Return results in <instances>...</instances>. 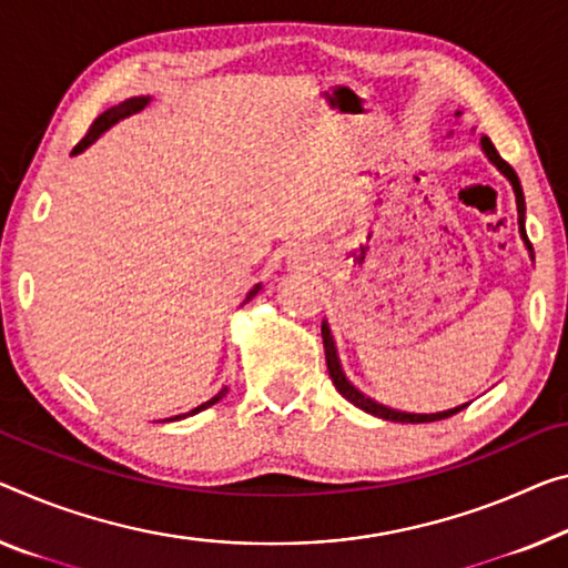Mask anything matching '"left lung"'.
Listing matches in <instances>:
<instances>
[{
	"label": "left lung",
	"mask_w": 568,
	"mask_h": 568,
	"mask_svg": "<svg viewBox=\"0 0 568 568\" xmlns=\"http://www.w3.org/2000/svg\"><path fill=\"white\" fill-rule=\"evenodd\" d=\"M483 150H485L487 156H490V162L495 164V168L500 170V172L505 174V178L510 180L513 190H516L520 235H523V241H526L528 251H534V248H530V241H528V235H526V225H523V217H526V200H523V190H520V180H518L516 170H513L510 164L505 162L500 154H497L495 144H493L487 136L483 139ZM322 343H325V361H327V371H329V378H333V383H335V388H337L339 394H343L347 400H351V404H355L357 408H363L365 414H373V416H378V418H386V422H398V424H426V422H442V418L455 416L457 412H462V408L467 406V404H465V406H459V408H449V412H442V414H404V412H394V408H386V406L375 404V400L365 398V396L361 394V390L353 388L351 381H347L345 375H343V368H339V361H337V353H335L333 335H329V327H327V325H322Z\"/></svg>",
	"instance_id": "8db88e82"
}]
</instances>
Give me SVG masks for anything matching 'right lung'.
<instances>
[{"label": "right lung", "instance_id": "right-lung-1", "mask_svg": "<svg viewBox=\"0 0 568 568\" xmlns=\"http://www.w3.org/2000/svg\"><path fill=\"white\" fill-rule=\"evenodd\" d=\"M146 101H150V99H144V95H139V99H129V101H124V103H119V106H111L109 111H103L101 116L95 119L93 124H91L89 134H85V136L81 139V142H78V144L73 146V154L83 152L85 146H89L91 142H95V139H99L103 132H106V129H109L111 124H116L119 119L132 116V113L142 111V109L146 106ZM258 290H261V286H254V290L248 292L246 300H251V296H254ZM225 394H229V388H221V390H217V394H215L211 400H205V404H200L197 408H193V412H187V414H182V416H174V418H185V416H193V414H197V412H203V408H211V406H213V404H217V400H221Z\"/></svg>", "mask_w": 568, "mask_h": 568}]
</instances>
